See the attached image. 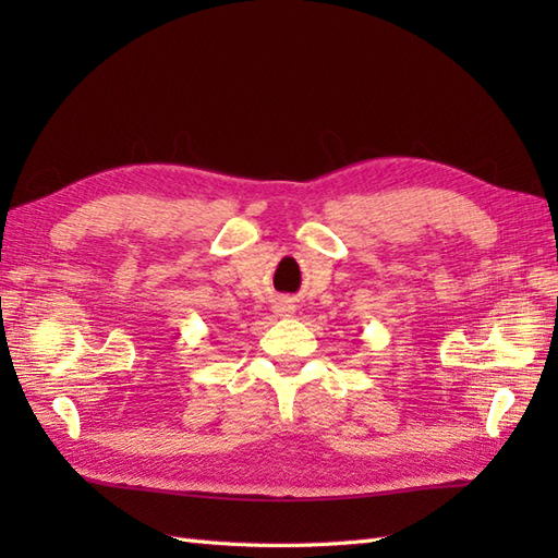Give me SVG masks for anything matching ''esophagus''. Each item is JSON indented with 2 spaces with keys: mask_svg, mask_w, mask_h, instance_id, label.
Returning a JSON list of instances; mask_svg holds the SVG:
<instances>
[{
  "mask_svg": "<svg viewBox=\"0 0 558 558\" xmlns=\"http://www.w3.org/2000/svg\"><path fill=\"white\" fill-rule=\"evenodd\" d=\"M276 312H278L280 316H290V314L294 312V306H292L290 300H278V302H276Z\"/></svg>",
  "mask_w": 558,
  "mask_h": 558,
  "instance_id": "obj_1",
  "label": "esophagus"
}]
</instances>
